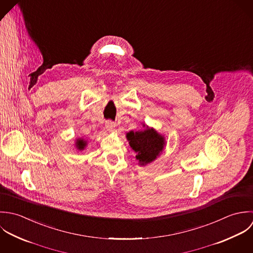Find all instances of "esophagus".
Listing matches in <instances>:
<instances>
[{"label": "esophagus", "instance_id": "esophagus-1", "mask_svg": "<svg viewBox=\"0 0 253 253\" xmlns=\"http://www.w3.org/2000/svg\"><path fill=\"white\" fill-rule=\"evenodd\" d=\"M115 127V123L113 122V121H111V120H107L106 122H105V129L107 130V131H111V130H113V128Z\"/></svg>", "mask_w": 253, "mask_h": 253}]
</instances>
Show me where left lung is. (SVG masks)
I'll list each match as a JSON object with an SVG mask.
<instances>
[{
  "label": "left lung",
  "instance_id": "1",
  "mask_svg": "<svg viewBox=\"0 0 253 253\" xmlns=\"http://www.w3.org/2000/svg\"><path fill=\"white\" fill-rule=\"evenodd\" d=\"M130 147L136 152V158L144 165L152 162L162 152L164 138L153 129H146L141 132H129L127 134Z\"/></svg>",
  "mask_w": 253,
  "mask_h": 253
}]
</instances>
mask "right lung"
Returning <instances> with one entry per match:
<instances>
[{
    "instance_id": "right-lung-1",
    "label": "right lung",
    "mask_w": 253,
    "mask_h": 253,
    "mask_svg": "<svg viewBox=\"0 0 253 253\" xmlns=\"http://www.w3.org/2000/svg\"><path fill=\"white\" fill-rule=\"evenodd\" d=\"M76 145H77V148H78L79 150H83L84 147L86 146V143H85V141H83V140H78L77 143H76Z\"/></svg>"
}]
</instances>
